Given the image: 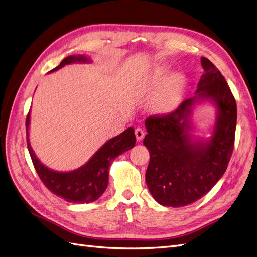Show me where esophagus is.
Masks as SVG:
<instances>
[{"instance_id": "34e87169", "label": "esophagus", "mask_w": 257, "mask_h": 257, "mask_svg": "<svg viewBox=\"0 0 257 257\" xmlns=\"http://www.w3.org/2000/svg\"><path fill=\"white\" fill-rule=\"evenodd\" d=\"M135 136L137 138V141H142V139L145 137V131L141 127L135 128Z\"/></svg>"}]
</instances>
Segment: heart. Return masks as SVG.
<instances>
[{
    "instance_id": "1",
    "label": "heart",
    "mask_w": 257,
    "mask_h": 257,
    "mask_svg": "<svg viewBox=\"0 0 257 257\" xmlns=\"http://www.w3.org/2000/svg\"><path fill=\"white\" fill-rule=\"evenodd\" d=\"M168 68L159 65L151 68L139 83V90L146 94H155L150 108L157 114L172 113L180 104L186 87L183 75L176 74L167 80Z\"/></svg>"
}]
</instances>
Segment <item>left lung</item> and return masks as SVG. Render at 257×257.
I'll return each instance as SVG.
<instances>
[{
	"mask_svg": "<svg viewBox=\"0 0 257 257\" xmlns=\"http://www.w3.org/2000/svg\"><path fill=\"white\" fill-rule=\"evenodd\" d=\"M204 74L195 95L185 99L167 115L146 119L144 145L150 153L146 182L162 206L193 204L211 190L228 166L235 144L237 105L221 72L201 58ZM212 102L217 108L213 135L194 140L190 115L196 103Z\"/></svg>",
	"mask_w": 257,
	"mask_h": 257,
	"instance_id": "1",
	"label": "left lung"
}]
</instances>
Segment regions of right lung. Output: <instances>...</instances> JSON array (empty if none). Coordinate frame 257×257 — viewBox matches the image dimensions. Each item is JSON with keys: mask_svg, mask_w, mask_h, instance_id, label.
I'll return each instance as SVG.
<instances>
[{"mask_svg": "<svg viewBox=\"0 0 257 257\" xmlns=\"http://www.w3.org/2000/svg\"><path fill=\"white\" fill-rule=\"evenodd\" d=\"M91 59L83 54L68 56L61 62L60 65L51 72L71 63H90ZM30 112L27 116V144L37 175L50 192L65 199L68 203L89 204L95 201L107 189L109 167L111 162L135 146L136 137L133 127H128L120 135L109 139L93 154V157L81 167L72 172H58L48 168L37 159L29 139Z\"/></svg>", "mask_w": 257, "mask_h": 257, "instance_id": "add662e5", "label": "right lung"}]
</instances>
